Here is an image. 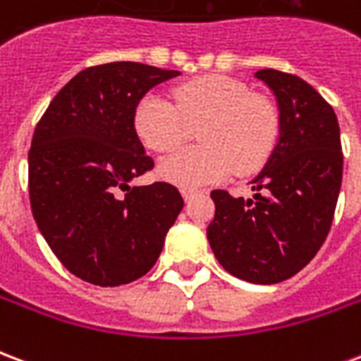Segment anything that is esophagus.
I'll return each mask as SVG.
<instances>
[{
    "label": "esophagus",
    "instance_id": "esophagus-1",
    "mask_svg": "<svg viewBox=\"0 0 361 361\" xmlns=\"http://www.w3.org/2000/svg\"><path fill=\"white\" fill-rule=\"evenodd\" d=\"M181 195H183V199H185V203H189V201L197 195V191L195 189H181Z\"/></svg>",
    "mask_w": 361,
    "mask_h": 361
}]
</instances>
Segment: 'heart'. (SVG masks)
I'll use <instances>...</instances> for the list:
<instances>
[{
  "label": "heart",
  "mask_w": 361,
  "mask_h": 361,
  "mask_svg": "<svg viewBox=\"0 0 361 361\" xmlns=\"http://www.w3.org/2000/svg\"><path fill=\"white\" fill-rule=\"evenodd\" d=\"M173 100L147 92L133 114V127L145 147L172 152L199 127L203 142L166 158L160 178L183 189L203 188L230 173H253L271 158L280 137V111L267 96L226 75H201L173 89Z\"/></svg>",
  "instance_id": "heart-1"
}]
</instances>
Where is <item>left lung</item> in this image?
Returning <instances> with one entry per match:
<instances>
[{
	"instance_id": "1",
	"label": "left lung",
	"mask_w": 361,
	"mask_h": 361,
	"mask_svg": "<svg viewBox=\"0 0 361 361\" xmlns=\"http://www.w3.org/2000/svg\"><path fill=\"white\" fill-rule=\"evenodd\" d=\"M255 77L279 104V142L251 180V199L212 191L207 238L230 274L276 284L302 271L331 230L342 183L341 127L333 106L300 77L276 69Z\"/></svg>"
}]
</instances>
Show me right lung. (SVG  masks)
<instances>
[{"label": "right lung", "mask_w": 361, "mask_h": 361, "mask_svg": "<svg viewBox=\"0 0 361 361\" xmlns=\"http://www.w3.org/2000/svg\"><path fill=\"white\" fill-rule=\"evenodd\" d=\"M178 75L135 61L89 67L54 96L36 126L32 214L54 255L85 282L121 286L145 276L183 209L166 181L129 185L154 166L135 133V108Z\"/></svg>", "instance_id": "add662e5"}]
</instances>
